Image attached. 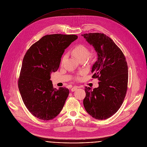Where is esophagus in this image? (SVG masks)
I'll return each instance as SVG.
<instances>
[{
  "label": "esophagus",
  "mask_w": 147,
  "mask_h": 147,
  "mask_svg": "<svg viewBox=\"0 0 147 147\" xmlns=\"http://www.w3.org/2000/svg\"><path fill=\"white\" fill-rule=\"evenodd\" d=\"M78 88H79V87L75 86V87H72V88H71V91H72V92H74V91H75Z\"/></svg>",
  "instance_id": "1"
}]
</instances>
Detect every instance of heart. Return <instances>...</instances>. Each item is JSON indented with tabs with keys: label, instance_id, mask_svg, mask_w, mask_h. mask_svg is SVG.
I'll return each mask as SVG.
<instances>
[{
	"label": "heart",
	"instance_id": "1",
	"mask_svg": "<svg viewBox=\"0 0 147 147\" xmlns=\"http://www.w3.org/2000/svg\"><path fill=\"white\" fill-rule=\"evenodd\" d=\"M89 53L90 52L87 47L83 45H76L72 50V53L78 60H80L83 59H86L88 56ZM65 57L66 55H64L63 57L61 63H63Z\"/></svg>",
	"mask_w": 147,
	"mask_h": 147
}]
</instances>
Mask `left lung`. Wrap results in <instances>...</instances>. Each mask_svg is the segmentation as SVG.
Instances as JSON below:
<instances>
[{
    "label": "left lung",
    "mask_w": 147,
    "mask_h": 147,
    "mask_svg": "<svg viewBox=\"0 0 147 147\" xmlns=\"http://www.w3.org/2000/svg\"><path fill=\"white\" fill-rule=\"evenodd\" d=\"M97 52L93 64L92 78H98V87H86L83 100L85 109L94 118L105 120L120 108L127 90L128 71L125 57L108 36L101 33L82 35Z\"/></svg>",
    "instance_id": "left-lung-1"
}]
</instances>
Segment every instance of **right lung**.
I'll return each mask as SVG.
<instances>
[{"label":"right lung","instance_id":"obj_1","mask_svg":"<svg viewBox=\"0 0 147 147\" xmlns=\"http://www.w3.org/2000/svg\"><path fill=\"white\" fill-rule=\"evenodd\" d=\"M77 39L75 35H47L24 55L18 87L26 107L39 119H53L63 108L69 90L53 88L51 75L58 69L65 49Z\"/></svg>","mask_w":147,"mask_h":147}]
</instances>
